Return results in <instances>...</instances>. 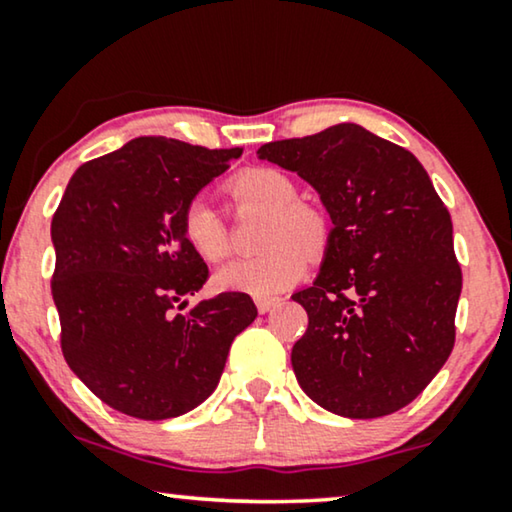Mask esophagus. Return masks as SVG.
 Returning <instances> with one entry per match:
<instances>
[{"mask_svg":"<svg viewBox=\"0 0 512 512\" xmlns=\"http://www.w3.org/2000/svg\"><path fill=\"white\" fill-rule=\"evenodd\" d=\"M277 303H279L277 298H256V310L261 312V314H265V312H270Z\"/></svg>","mask_w":512,"mask_h":512,"instance_id":"34e87169","label":"esophagus"}]
</instances>
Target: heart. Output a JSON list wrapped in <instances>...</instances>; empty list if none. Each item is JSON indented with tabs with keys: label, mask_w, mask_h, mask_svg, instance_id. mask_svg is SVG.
<instances>
[{
	"label": "heart",
	"mask_w": 512,
	"mask_h": 512,
	"mask_svg": "<svg viewBox=\"0 0 512 512\" xmlns=\"http://www.w3.org/2000/svg\"><path fill=\"white\" fill-rule=\"evenodd\" d=\"M230 195L242 209L268 214L261 244L268 251L240 258L216 270L214 286L221 291L270 298L291 289L305 275L307 256L324 254L328 221L317 207L298 202V188L275 167H254L230 181ZM181 233L188 247L209 263L230 254L228 228L207 198H193L181 216Z\"/></svg>",
	"instance_id": "obj_1"
}]
</instances>
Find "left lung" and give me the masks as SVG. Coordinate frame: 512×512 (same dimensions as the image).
Here are the masks:
<instances>
[{
    "label": "left lung",
    "mask_w": 512,
    "mask_h": 512,
    "mask_svg": "<svg viewBox=\"0 0 512 512\" xmlns=\"http://www.w3.org/2000/svg\"><path fill=\"white\" fill-rule=\"evenodd\" d=\"M256 156L307 181L333 221L317 279L291 296L310 319L291 352L300 389L349 419L405 408L452 352L461 293L452 221L429 174L356 123Z\"/></svg>",
    "instance_id": "1"
}]
</instances>
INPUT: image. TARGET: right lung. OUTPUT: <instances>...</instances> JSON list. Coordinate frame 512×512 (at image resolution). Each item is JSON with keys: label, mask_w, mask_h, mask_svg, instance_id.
I'll return each mask as SVG.
<instances>
[{"label": "right lung", "mask_w": 512, "mask_h": 512, "mask_svg": "<svg viewBox=\"0 0 512 512\" xmlns=\"http://www.w3.org/2000/svg\"><path fill=\"white\" fill-rule=\"evenodd\" d=\"M242 149L137 137L72 174L51 223L62 354L123 415L170 419L212 396L235 335L256 319L247 293L188 305L207 265L188 247V202Z\"/></svg>", "instance_id": "obj_1"}]
</instances>
